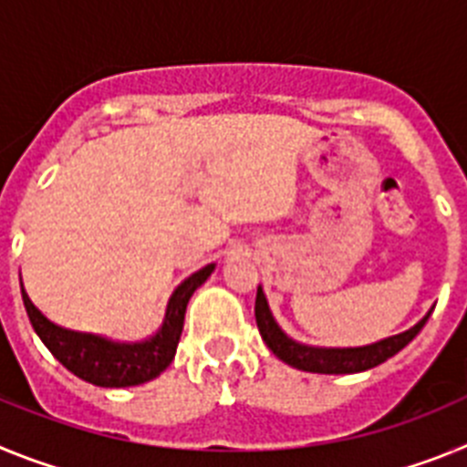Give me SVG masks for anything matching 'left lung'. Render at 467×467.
<instances>
[{"label":"left lung","mask_w":467,"mask_h":467,"mask_svg":"<svg viewBox=\"0 0 467 467\" xmlns=\"http://www.w3.org/2000/svg\"><path fill=\"white\" fill-rule=\"evenodd\" d=\"M428 316L420 323H416L411 329H407V332L388 337V339L379 341V344L362 346V348H316V346H304L299 341L290 339L278 327V323L271 316L262 287L257 290V301H254V317H257L259 334L266 341V346L283 362L313 374H356L381 365V362H386L388 358H393L395 353H400L404 346L414 339L416 334L423 329V325H426Z\"/></svg>","instance_id":"left-lung-1"}]
</instances>
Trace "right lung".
Returning a JSON list of instances; mask_svg holds the SVG:
<instances>
[{
    "label": "right lung",
    "mask_w": 467,
    "mask_h": 467,
    "mask_svg": "<svg viewBox=\"0 0 467 467\" xmlns=\"http://www.w3.org/2000/svg\"><path fill=\"white\" fill-rule=\"evenodd\" d=\"M213 269L214 264H208L205 269L189 275L177 287L175 295L171 296V304H168L163 327L159 329L156 337H151L150 341H142V344H114V341H107L102 337H95V334H81L57 327L32 306V301L27 299L23 287H20V292H23L25 311H27L32 327L60 365L67 367L74 377L84 379L93 386L126 388L151 381L171 365L177 344H180L189 299H192L193 290L208 280Z\"/></svg>",
    "instance_id": "obj_1"
}]
</instances>
